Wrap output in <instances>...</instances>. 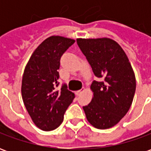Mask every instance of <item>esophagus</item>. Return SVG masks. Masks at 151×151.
<instances>
[{"label": "esophagus", "instance_id": "1", "mask_svg": "<svg viewBox=\"0 0 151 151\" xmlns=\"http://www.w3.org/2000/svg\"><path fill=\"white\" fill-rule=\"evenodd\" d=\"M83 91H84V88H82L81 90H79V91H76V95H78V96H79V95H82V93Z\"/></svg>", "mask_w": 151, "mask_h": 151}]
</instances>
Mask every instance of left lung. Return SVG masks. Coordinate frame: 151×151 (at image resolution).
<instances>
[{
  "instance_id": "obj_1",
  "label": "left lung",
  "mask_w": 151,
  "mask_h": 151,
  "mask_svg": "<svg viewBox=\"0 0 151 151\" xmlns=\"http://www.w3.org/2000/svg\"><path fill=\"white\" fill-rule=\"evenodd\" d=\"M77 43L99 81H93L91 102L83 107L86 119L97 129L116 124L129 110L136 79L126 54L108 38L78 39Z\"/></svg>"
}]
</instances>
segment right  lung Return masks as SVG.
<instances>
[{"instance_id": "right-lung-1", "label": "right lung", "mask_w": 151, "mask_h": 151, "mask_svg": "<svg viewBox=\"0 0 151 151\" xmlns=\"http://www.w3.org/2000/svg\"><path fill=\"white\" fill-rule=\"evenodd\" d=\"M75 40L51 36L35 49L26 66L22 82V96L33 122L40 129L50 131L62 123L74 94L60 82V58Z\"/></svg>"}]
</instances>
